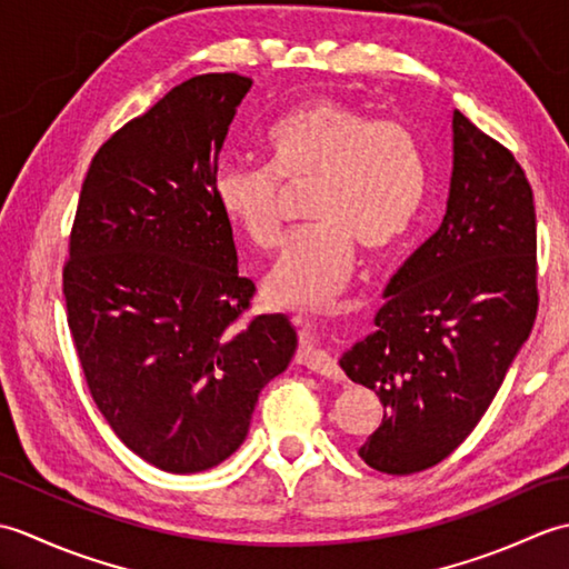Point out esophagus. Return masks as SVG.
Listing matches in <instances>:
<instances>
[{"mask_svg":"<svg viewBox=\"0 0 569 569\" xmlns=\"http://www.w3.org/2000/svg\"><path fill=\"white\" fill-rule=\"evenodd\" d=\"M298 361L310 371L320 373V377H328L332 381H342V369L337 365L335 357L322 347L320 332L306 328L300 332V349H298Z\"/></svg>","mask_w":569,"mask_h":569,"instance_id":"obj_1","label":"esophagus"}]
</instances>
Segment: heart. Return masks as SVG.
Masks as SVG:
<instances>
[{"mask_svg": "<svg viewBox=\"0 0 569 569\" xmlns=\"http://www.w3.org/2000/svg\"><path fill=\"white\" fill-rule=\"evenodd\" d=\"M269 166L229 163L214 176V202L251 247L283 239L288 188H306L316 227L288 241L266 278L271 303L332 310L355 271L357 241L371 253L393 249L413 227L428 190L418 137L393 119L340 100L303 102L266 131Z\"/></svg>", "mask_w": 569, "mask_h": 569, "instance_id": "1", "label": "heart"}]
</instances>
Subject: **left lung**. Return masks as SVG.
Listing matches in <instances>:
<instances>
[{"instance_id":"obj_1","label":"left lung","mask_w":569,"mask_h":569,"mask_svg":"<svg viewBox=\"0 0 569 569\" xmlns=\"http://www.w3.org/2000/svg\"><path fill=\"white\" fill-rule=\"evenodd\" d=\"M533 190L521 163L452 114V178L438 232L386 286L377 332L340 367L383 403L359 457L413 475L455 452L503 383L538 312Z\"/></svg>"}]
</instances>
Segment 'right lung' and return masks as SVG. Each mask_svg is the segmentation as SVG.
<instances>
[{
    "instance_id": "1",
    "label": "right lung",
    "mask_w": 569,
    "mask_h": 569,
    "mask_svg": "<svg viewBox=\"0 0 569 569\" xmlns=\"http://www.w3.org/2000/svg\"><path fill=\"white\" fill-rule=\"evenodd\" d=\"M249 88L237 72L196 76L114 131L84 176L63 266L94 406L131 452L173 475L237 452L298 345L283 316L241 322L257 288L237 271L232 224L214 202Z\"/></svg>"
}]
</instances>
